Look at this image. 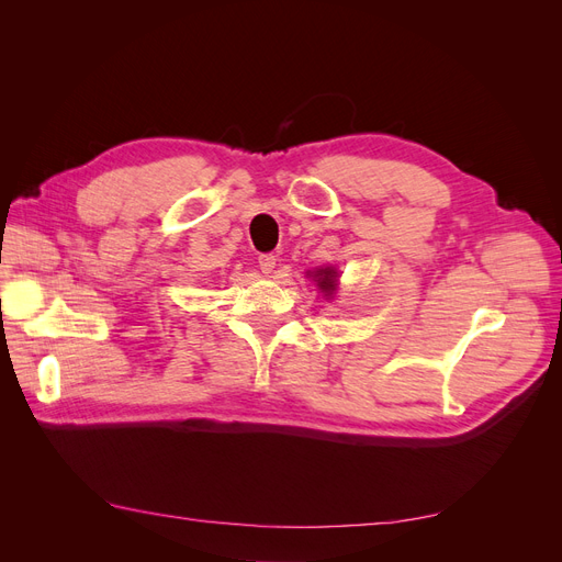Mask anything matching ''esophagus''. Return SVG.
<instances>
[{
    "instance_id": "obj_1",
    "label": "esophagus",
    "mask_w": 562,
    "mask_h": 562,
    "mask_svg": "<svg viewBox=\"0 0 562 562\" xmlns=\"http://www.w3.org/2000/svg\"><path fill=\"white\" fill-rule=\"evenodd\" d=\"M276 263H278V257H276L273 252H266V255H259V269H261V273H273V269H276Z\"/></svg>"
}]
</instances>
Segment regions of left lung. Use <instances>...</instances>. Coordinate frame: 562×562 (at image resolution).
<instances>
[{
    "mask_svg": "<svg viewBox=\"0 0 562 562\" xmlns=\"http://www.w3.org/2000/svg\"><path fill=\"white\" fill-rule=\"evenodd\" d=\"M316 276H318V286L323 289V291H333L335 289V271L333 269H321V271H316Z\"/></svg>",
    "mask_w": 562,
    "mask_h": 562,
    "instance_id": "left-lung-1",
    "label": "left lung"
}]
</instances>
